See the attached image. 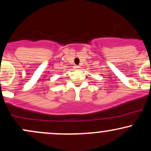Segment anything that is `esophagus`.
I'll use <instances>...</instances> for the list:
<instances>
[{
	"label": "esophagus",
	"instance_id": "obj_1",
	"mask_svg": "<svg viewBox=\"0 0 151 151\" xmlns=\"http://www.w3.org/2000/svg\"><path fill=\"white\" fill-rule=\"evenodd\" d=\"M79 68H80V67H79V66H77V65L74 66V69H75V70H79Z\"/></svg>",
	"mask_w": 151,
	"mask_h": 151
}]
</instances>
